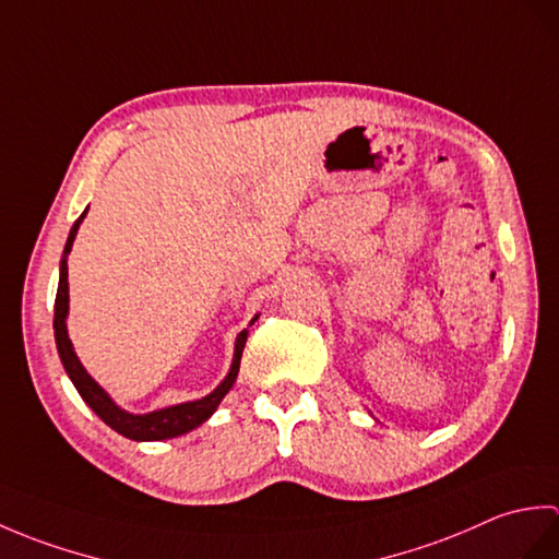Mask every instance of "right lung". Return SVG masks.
Segmentation results:
<instances>
[{"label":"right lung","instance_id":"1","mask_svg":"<svg viewBox=\"0 0 559 559\" xmlns=\"http://www.w3.org/2000/svg\"><path fill=\"white\" fill-rule=\"evenodd\" d=\"M86 213H88V209L81 213L74 225H71L67 245H64V254H62V261H59V286H57V298H55V343H57L59 360H62V365H64V372L69 374L71 384L76 386L81 399L86 401V406L96 413L105 425H110L115 432H120L127 439H134V442H160V439H173V437L192 432L194 427L206 423L211 415L216 413L225 394L233 389L237 372H240V358H242V350L247 343V329H242L235 338V353H233V362H230L228 374H225L223 382L204 399L175 403V406H165V408L151 411V413H129V411L117 406L108 391H105L96 382V379L86 372V367L81 365L74 346H71L69 331H67V317H69L67 257L71 252V245H74V240H76L79 225L83 218H86ZM257 319H259V314H254L249 326H252Z\"/></svg>","mask_w":559,"mask_h":559}]
</instances>
